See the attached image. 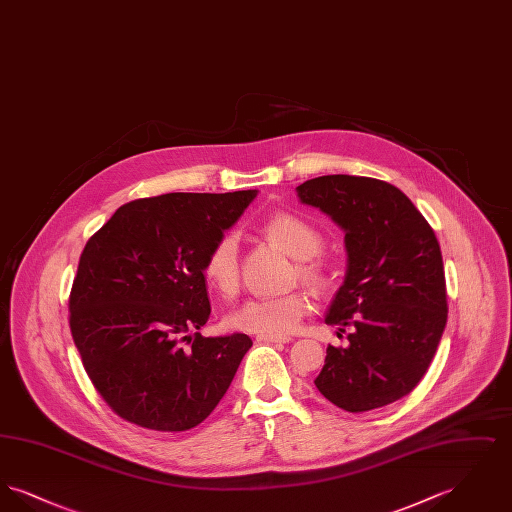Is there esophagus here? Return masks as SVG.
<instances>
[{"label": "esophagus", "mask_w": 512, "mask_h": 512, "mask_svg": "<svg viewBox=\"0 0 512 512\" xmlns=\"http://www.w3.org/2000/svg\"><path fill=\"white\" fill-rule=\"evenodd\" d=\"M257 341H265V343H288V336H272V334H259Z\"/></svg>", "instance_id": "34e87169"}]
</instances>
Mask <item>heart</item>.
Masks as SVG:
<instances>
[{
	"label": "heart",
	"mask_w": 512,
	"mask_h": 512,
	"mask_svg": "<svg viewBox=\"0 0 512 512\" xmlns=\"http://www.w3.org/2000/svg\"><path fill=\"white\" fill-rule=\"evenodd\" d=\"M263 236L282 247L297 259L299 278L315 290H324L330 284V267L322 255V232L309 220L293 213L278 211L261 222ZM205 282L222 293L234 295L240 286V251L234 234H222L205 255L203 261ZM313 309L311 297L301 290L282 295L249 297L236 311L226 317V324L234 330L249 334L286 336Z\"/></svg>",
	"instance_id": "heart-1"
}]
</instances>
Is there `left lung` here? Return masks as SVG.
Segmentation results:
<instances>
[{
  "label": "left lung",
  "instance_id": "obj_1",
  "mask_svg": "<svg viewBox=\"0 0 512 512\" xmlns=\"http://www.w3.org/2000/svg\"><path fill=\"white\" fill-rule=\"evenodd\" d=\"M297 194L345 230L349 257L324 318L351 330L349 345L326 347L315 386L349 413L386 407L422 380L447 322L438 238L413 201L384 180L328 174Z\"/></svg>",
  "mask_w": 512,
  "mask_h": 512
}]
</instances>
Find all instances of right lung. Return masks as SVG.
I'll list each match as a JSON object with an SVG mask.
<instances>
[{"label":"right lung","mask_w":512,"mask_h":512,"mask_svg":"<svg viewBox=\"0 0 512 512\" xmlns=\"http://www.w3.org/2000/svg\"><path fill=\"white\" fill-rule=\"evenodd\" d=\"M257 190L165 194L124 203L84 247L69 324L111 411L157 432H184L219 405L249 336L205 338L203 261Z\"/></svg>","instance_id":"right-lung-1"}]
</instances>
